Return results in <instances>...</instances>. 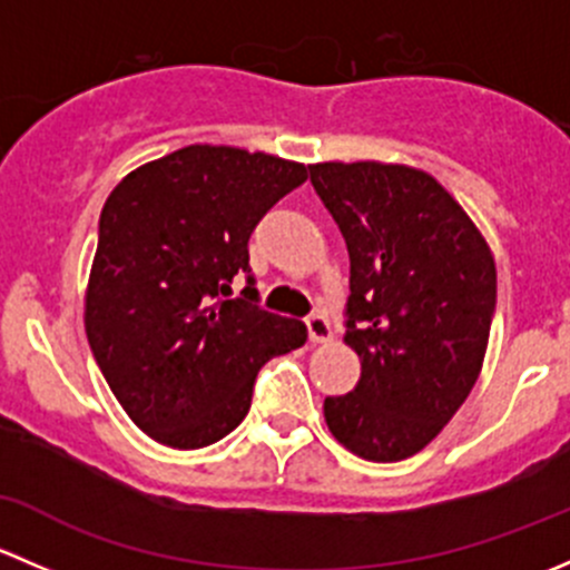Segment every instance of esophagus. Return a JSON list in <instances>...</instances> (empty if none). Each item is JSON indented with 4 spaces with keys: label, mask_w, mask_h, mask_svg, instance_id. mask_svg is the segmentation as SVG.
Returning a JSON list of instances; mask_svg holds the SVG:
<instances>
[{
    "label": "esophagus",
    "mask_w": 570,
    "mask_h": 570,
    "mask_svg": "<svg viewBox=\"0 0 570 570\" xmlns=\"http://www.w3.org/2000/svg\"><path fill=\"white\" fill-rule=\"evenodd\" d=\"M306 327H308V338H312V344H327L333 338L331 322H327V317H322V314L308 317Z\"/></svg>",
    "instance_id": "1"
}]
</instances>
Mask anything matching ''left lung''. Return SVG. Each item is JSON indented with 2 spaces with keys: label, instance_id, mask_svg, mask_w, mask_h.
Returning a JSON list of instances; mask_svg holds the SVG:
<instances>
[{
  "label": "left lung",
  "instance_id": "left-lung-1",
  "mask_svg": "<svg viewBox=\"0 0 570 570\" xmlns=\"http://www.w3.org/2000/svg\"><path fill=\"white\" fill-rule=\"evenodd\" d=\"M308 170L347 243L344 344L361 361L353 392L325 396V424L364 461H405L480 377L497 306L493 253L424 170L377 159Z\"/></svg>",
  "mask_w": 570,
  "mask_h": 570
}]
</instances>
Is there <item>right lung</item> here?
Returning <instances> with one entry per match:
<instances>
[{
    "mask_svg": "<svg viewBox=\"0 0 570 570\" xmlns=\"http://www.w3.org/2000/svg\"><path fill=\"white\" fill-rule=\"evenodd\" d=\"M275 154L195 142L126 174L109 193L85 289V333L126 416L174 450L232 433L256 372L303 347V322L226 301L248 273L269 206L306 181Z\"/></svg>",
    "mask_w": 570,
    "mask_h": 570,
    "instance_id": "add662e5",
    "label": "right lung"
}]
</instances>
